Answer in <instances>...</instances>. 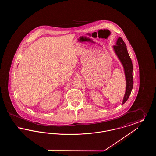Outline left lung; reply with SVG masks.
I'll list each match as a JSON object with an SVG mask.
<instances>
[{"label":"left lung","instance_id":"obj_1","mask_svg":"<svg viewBox=\"0 0 156 156\" xmlns=\"http://www.w3.org/2000/svg\"><path fill=\"white\" fill-rule=\"evenodd\" d=\"M114 50L120 60L125 69L126 76V89L125 97L122 104H124L130 96L133 87V64L131 58L128 54L126 45L123 39L119 37L116 45L113 46Z\"/></svg>","mask_w":156,"mask_h":156}]
</instances>
